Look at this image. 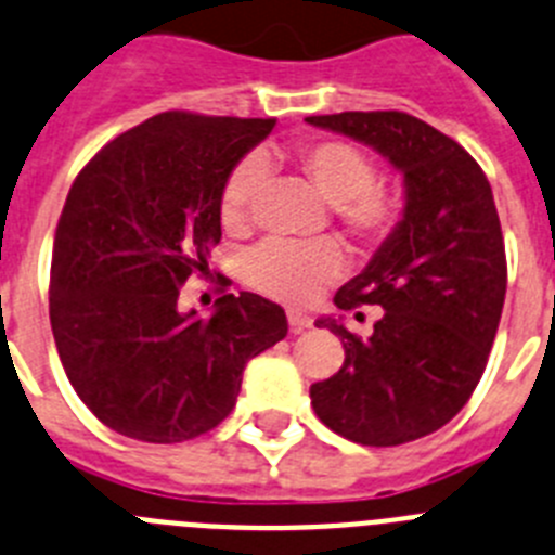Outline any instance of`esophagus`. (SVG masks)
<instances>
[{
    "mask_svg": "<svg viewBox=\"0 0 555 555\" xmlns=\"http://www.w3.org/2000/svg\"><path fill=\"white\" fill-rule=\"evenodd\" d=\"M287 321H289V332H293V334H301V332H307L309 326H312V321H309L307 314L293 312V309L287 312Z\"/></svg>",
    "mask_w": 555,
    "mask_h": 555,
    "instance_id": "34e87169",
    "label": "esophagus"
}]
</instances>
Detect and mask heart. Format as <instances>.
I'll list each match as a JSON object with an SVG mask.
<instances>
[{
  "label": "heart",
  "mask_w": 555,
  "mask_h": 555,
  "mask_svg": "<svg viewBox=\"0 0 555 555\" xmlns=\"http://www.w3.org/2000/svg\"><path fill=\"white\" fill-rule=\"evenodd\" d=\"M287 159L314 193L332 204L334 218L353 241L378 243L396 229L401 202L376 182V163L367 152L348 141L323 138L298 143ZM257 184V159H246L229 173L221 191V223L227 232H241L248 223ZM343 266V251L332 241H268L243 259V279L259 293L298 304L312 296L318 284L339 276Z\"/></svg>",
  "instance_id": "obj_1"
}]
</instances>
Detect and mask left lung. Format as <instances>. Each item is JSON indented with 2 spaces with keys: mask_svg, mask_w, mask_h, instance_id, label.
I'll list each match as a JSON object with an SVG mask.
<instances>
[{
  "mask_svg": "<svg viewBox=\"0 0 555 555\" xmlns=\"http://www.w3.org/2000/svg\"><path fill=\"white\" fill-rule=\"evenodd\" d=\"M307 124L376 149L403 173V218L337 309L382 307L359 339L334 318L346 362L309 387L314 414L359 446H403L446 426L470 401L495 343L506 298L501 218L481 166L421 118L376 109L309 116Z\"/></svg>",
  "mask_w": 555,
  "mask_h": 555,
  "instance_id": "1",
  "label": "left lung"
}]
</instances>
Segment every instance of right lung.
Masks as SVG:
<instances>
[{"label":"right lung","instance_id":"1","mask_svg":"<svg viewBox=\"0 0 555 555\" xmlns=\"http://www.w3.org/2000/svg\"><path fill=\"white\" fill-rule=\"evenodd\" d=\"M276 118L159 113L74 179L52 248L49 321L68 382L99 421L141 442H184L232 412L246 362L287 334L279 304L221 296L198 318L179 287L209 273L221 191Z\"/></svg>","mask_w":555,"mask_h":555}]
</instances>
